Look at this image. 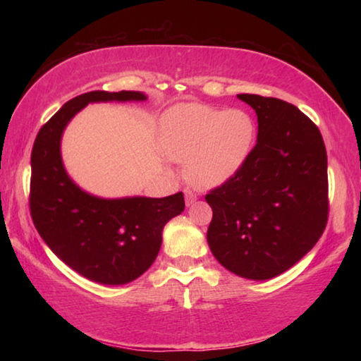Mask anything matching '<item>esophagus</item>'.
Listing matches in <instances>:
<instances>
[{
  "instance_id": "1",
  "label": "esophagus",
  "mask_w": 361,
  "mask_h": 361,
  "mask_svg": "<svg viewBox=\"0 0 361 361\" xmlns=\"http://www.w3.org/2000/svg\"><path fill=\"white\" fill-rule=\"evenodd\" d=\"M185 199H186V205L189 207V205H192L195 200H197V195H195L192 191H185Z\"/></svg>"
}]
</instances>
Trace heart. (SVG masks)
Segmentation results:
<instances>
[{
    "label": "heart",
    "instance_id": "1",
    "mask_svg": "<svg viewBox=\"0 0 361 361\" xmlns=\"http://www.w3.org/2000/svg\"><path fill=\"white\" fill-rule=\"evenodd\" d=\"M256 143V122L245 109L183 103L166 113L161 145L169 159L186 164L197 189L224 185L240 172Z\"/></svg>",
    "mask_w": 361,
    "mask_h": 361
}]
</instances>
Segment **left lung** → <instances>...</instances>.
Returning <instances> with one entry per match:
<instances>
[{"instance_id":"8db88e82","label":"left lung","mask_w":361,"mask_h":361,"mask_svg":"<svg viewBox=\"0 0 361 361\" xmlns=\"http://www.w3.org/2000/svg\"><path fill=\"white\" fill-rule=\"evenodd\" d=\"M258 116V140L234 178L205 195L207 242L221 266L250 280L277 277L307 255L328 219L322 133L283 100L239 94Z\"/></svg>"}]
</instances>
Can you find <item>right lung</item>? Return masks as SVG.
<instances>
[{
    "instance_id": "right-lung-1",
    "label": "right lung",
    "mask_w": 361,
    "mask_h": 361,
    "mask_svg": "<svg viewBox=\"0 0 361 361\" xmlns=\"http://www.w3.org/2000/svg\"><path fill=\"white\" fill-rule=\"evenodd\" d=\"M143 92L94 90L59 109L38 132L32 151L30 212L46 245L73 271L103 285H126L148 271L162 231L185 210L183 192L169 197L103 199L85 192L66 173L63 130L89 103L145 102Z\"/></svg>"
}]
</instances>
